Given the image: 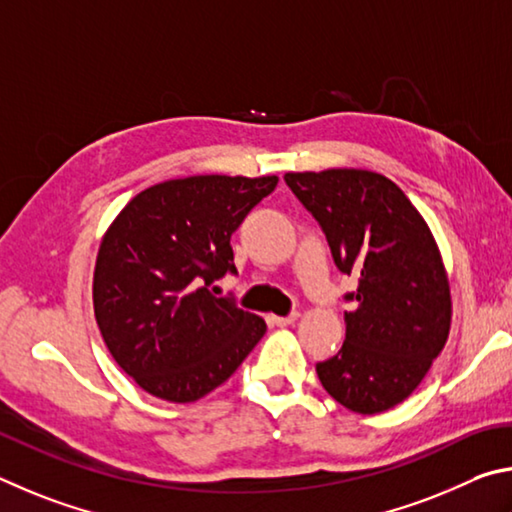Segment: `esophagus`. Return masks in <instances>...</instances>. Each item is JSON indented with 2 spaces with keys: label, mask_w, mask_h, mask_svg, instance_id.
Segmentation results:
<instances>
[{
  "label": "esophagus",
  "mask_w": 512,
  "mask_h": 512,
  "mask_svg": "<svg viewBox=\"0 0 512 512\" xmlns=\"http://www.w3.org/2000/svg\"><path fill=\"white\" fill-rule=\"evenodd\" d=\"M297 319H299V312H290V315H285V317H270V324L285 328V326H292Z\"/></svg>",
  "instance_id": "obj_1"
}]
</instances>
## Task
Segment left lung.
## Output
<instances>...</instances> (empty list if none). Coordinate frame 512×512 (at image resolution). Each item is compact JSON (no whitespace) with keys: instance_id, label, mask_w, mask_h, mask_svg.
Returning <instances> with one entry per match:
<instances>
[{"instance_id":"left-lung-1","label":"left lung","mask_w":512,"mask_h":512,"mask_svg":"<svg viewBox=\"0 0 512 512\" xmlns=\"http://www.w3.org/2000/svg\"><path fill=\"white\" fill-rule=\"evenodd\" d=\"M285 184L319 222L346 292V342L317 362L330 396L357 414H380L409 398L450 333V288L432 231L384 175L333 168L285 173Z\"/></svg>"}]
</instances>
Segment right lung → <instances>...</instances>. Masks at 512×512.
Listing matches in <instances>:
<instances>
[{
  "label": "right lung",
  "instance_id": "obj_1",
  "mask_svg": "<svg viewBox=\"0 0 512 512\" xmlns=\"http://www.w3.org/2000/svg\"><path fill=\"white\" fill-rule=\"evenodd\" d=\"M279 177L195 175L141 191L101 242L94 315L116 364L141 389L193 402L231 378L265 321L215 297L236 276L231 233Z\"/></svg>",
  "mask_w": 512,
  "mask_h": 512
}]
</instances>
